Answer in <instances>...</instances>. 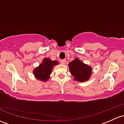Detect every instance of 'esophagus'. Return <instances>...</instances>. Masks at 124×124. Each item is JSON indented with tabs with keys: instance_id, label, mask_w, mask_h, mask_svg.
Wrapping results in <instances>:
<instances>
[{
	"instance_id": "1",
	"label": "esophagus",
	"mask_w": 124,
	"mask_h": 124,
	"mask_svg": "<svg viewBox=\"0 0 124 124\" xmlns=\"http://www.w3.org/2000/svg\"><path fill=\"white\" fill-rule=\"evenodd\" d=\"M60 62H61V64H65L66 62V60L65 59H61L60 61Z\"/></svg>"
}]
</instances>
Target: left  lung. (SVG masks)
<instances>
[{"label":"left lung","instance_id":"left-lung-1","mask_svg":"<svg viewBox=\"0 0 124 124\" xmlns=\"http://www.w3.org/2000/svg\"><path fill=\"white\" fill-rule=\"evenodd\" d=\"M70 72L75 80L84 82L89 79L92 74V68L83 63L77 58L69 63Z\"/></svg>","mask_w":124,"mask_h":124}]
</instances>
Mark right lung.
<instances>
[{
    "instance_id": "right-lung-1",
    "label": "right lung",
    "mask_w": 124,
    "mask_h": 124,
    "mask_svg": "<svg viewBox=\"0 0 124 124\" xmlns=\"http://www.w3.org/2000/svg\"><path fill=\"white\" fill-rule=\"evenodd\" d=\"M57 64H58L57 61H52L50 59L45 58L42 63L39 67L35 69L34 74L38 79L47 81L51 74L53 67Z\"/></svg>"
}]
</instances>
